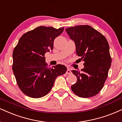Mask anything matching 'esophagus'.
<instances>
[{
  "mask_svg": "<svg viewBox=\"0 0 122 122\" xmlns=\"http://www.w3.org/2000/svg\"><path fill=\"white\" fill-rule=\"evenodd\" d=\"M71 73H72L71 71V70H70V69L67 68V71H66V73H67V74H68V75H70Z\"/></svg>",
  "mask_w": 122,
  "mask_h": 122,
  "instance_id": "34e87169",
  "label": "esophagus"
}]
</instances>
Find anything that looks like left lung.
<instances>
[{"mask_svg": "<svg viewBox=\"0 0 122 122\" xmlns=\"http://www.w3.org/2000/svg\"><path fill=\"white\" fill-rule=\"evenodd\" d=\"M66 31L76 44V54L84 61L81 71H72L77 79L72 91L80 97H93L102 89L111 66L107 41L89 25L70 27Z\"/></svg>", "mask_w": 122, "mask_h": 122, "instance_id": "left-lung-1", "label": "left lung"}]
</instances>
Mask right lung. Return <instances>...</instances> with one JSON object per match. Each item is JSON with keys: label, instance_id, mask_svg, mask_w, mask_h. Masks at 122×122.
<instances>
[{"label": "right lung", "instance_id": "add662e5", "mask_svg": "<svg viewBox=\"0 0 122 122\" xmlns=\"http://www.w3.org/2000/svg\"><path fill=\"white\" fill-rule=\"evenodd\" d=\"M63 30V27H37L24 34L13 50V73L19 88L28 97L38 98L46 96L56 77L67 71L61 64L49 67L44 56L53 49L54 40Z\"/></svg>", "mask_w": 122, "mask_h": 122}]
</instances>
